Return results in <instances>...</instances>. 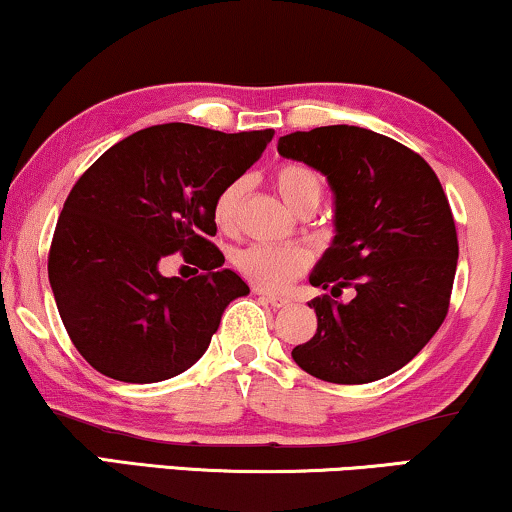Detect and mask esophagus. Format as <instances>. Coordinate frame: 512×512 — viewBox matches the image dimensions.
Wrapping results in <instances>:
<instances>
[{
  "mask_svg": "<svg viewBox=\"0 0 512 512\" xmlns=\"http://www.w3.org/2000/svg\"><path fill=\"white\" fill-rule=\"evenodd\" d=\"M258 296H261V301L272 305V308H287V305H289V298L287 296L268 294V291H258Z\"/></svg>",
  "mask_w": 512,
  "mask_h": 512,
  "instance_id": "obj_1",
  "label": "esophagus"
}]
</instances>
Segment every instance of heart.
Listing matches in <instances>:
<instances>
[{
  "label": "heart",
  "instance_id": "1",
  "mask_svg": "<svg viewBox=\"0 0 512 512\" xmlns=\"http://www.w3.org/2000/svg\"><path fill=\"white\" fill-rule=\"evenodd\" d=\"M275 188L280 192L289 209L296 214L310 216L315 214L324 197V181L315 169L308 164L289 162L282 164L272 176ZM249 190V178H235L218 192L214 204V218L218 228L225 232H235L240 225L244 197ZM235 265L251 284L261 289H282L308 268V254L298 247H263V244H251V247L237 251Z\"/></svg>",
  "mask_w": 512,
  "mask_h": 512
}]
</instances>
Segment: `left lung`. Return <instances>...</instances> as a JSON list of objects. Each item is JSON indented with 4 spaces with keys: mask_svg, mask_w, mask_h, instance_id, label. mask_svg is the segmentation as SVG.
Instances as JSON below:
<instances>
[{
    "mask_svg": "<svg viewBox=\"0 0 512 512\" xmlns=\"http://www.w3.org/2000/svg\"><path fill=\"white\" fill-rule=\"evenodd\" d=\"M282 157L308 164L334 195V240L310 272L329 294L310 301L317 331L291 357L329 383H371L426 348L449 310L459 240L435 171L393 138L334 124L280 138Z\"/></svg>",
    "mask_w": 512,
    "mask_h": 512,
    "instance_id": "obj_1",
    "label": "left lung"
}]
</instances>
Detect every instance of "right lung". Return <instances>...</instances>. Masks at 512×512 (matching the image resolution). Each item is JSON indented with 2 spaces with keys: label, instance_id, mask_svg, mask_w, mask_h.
<instances>
[{
  "label": "right lung",
  "instance_id": "obj_1",
  "mask_svg": "<svg viewBox=\"0 0 512 512\" xmlns=\"http://www.w3.org/2000/svg\"><path fill=\"white\" fill-rule=\"evenodd\" d=\"M272 136L148 126L105 150L75 183L53 232L49 282L72 343L96 371L157 383L207 353L225 308L249 294L209 242L216 197ZM176 250L203 275L164 278L158 263Z\"/></svg>",
  "mask_w": 512,
  "mask_h": 512
}]
</instances>
